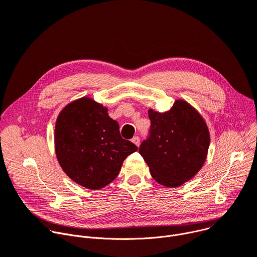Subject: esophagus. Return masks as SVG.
Masks as SVG:
<instances>
[{"mask_svg": "<svg viewBox=\"0 0 257 257\" xmlns=\"http://www.w3.org/2000/svg\"><path fill=\"white\" fill-rule=\"evenodd\" d=\"M132 142H133V143H134L135 145H137V146L139 147V145H140V138H139L138 136H135V137L132 139Z\"/></svg>", "mask_w": 257, "mask_h": 257, "instance_id": "34e87169", "label": "esophagus"}]
</instances>
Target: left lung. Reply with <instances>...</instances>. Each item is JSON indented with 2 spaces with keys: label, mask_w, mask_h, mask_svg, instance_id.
Segmentation results:
<instances>
[{
  "label": "left lung",
  "mask_w": 257,
  "mask_h": 257,
  "mask_svg": "<svg viewBox=\"0 0 257 257\" xmlns=\"http://www.w3.org/2000/svg\"><path fill=\"white\" fill-rule=\"evenodd\" d=\"M151 126L139 148L152 178L165 187H179L202 167L209 148V132L190 104L177 100L170 110L148 111Z\"/></svg>",
  "instance_id": "left-lung-1"
}]
</instances>
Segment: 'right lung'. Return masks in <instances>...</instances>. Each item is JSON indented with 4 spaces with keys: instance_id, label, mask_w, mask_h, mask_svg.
<instances>
[{
    "instance_id": "right-lung-1",
    "label": "right lung",
    "mask_w": 257,
    "mask_h": 257,
    "mask_svg": "<svg viewBox=\"0 0 257 257\" xmlns=\"http://www.w3.org/2000/svg\"><path fill=\"white\" fill-rule=\"evenodd\" d=\"M55 148L65 174L78 185L101 189L118 176L123 160L138 150L120 136L107 108L90 98L67 105L55 126Z\"/></svg>"
}]
</instances>
